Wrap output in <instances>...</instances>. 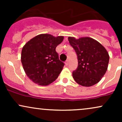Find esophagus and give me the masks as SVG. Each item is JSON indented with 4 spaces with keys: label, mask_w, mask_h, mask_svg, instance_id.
<instances>
[{
    "label": "esophagus",
    "mask_w": 122,
    "mask_h": 122,
    "mask_svg": "<svg viewBox=\"0 0 122 122\" xmlns=\"http://www.w3.org/2000/svg\"><path fill=\"white\" fill-rule=\"evenodd\" d=\"M68 64H69V61H68V60H66V61H65V65H68Z\"/></svg>",
    "instance_id": "obj_1"
}]
</instances>
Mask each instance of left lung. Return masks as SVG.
I'll return each mask as SVG.
<instances>
[{"label":"left lung","mask_w":122,"mask_h":122,"mask_svg":"<svg viewBox=\"0 0 122 122\" xmlns=\"http://www.w3.org/2000/svg\"><path fill=\"white\" fill-rule=\"evenodd\" d=\"M68 41L77 56L78 66L72 72L75 81L84 86L96 84L107 70L110 59L107 51L100 43L91 38L76 40L69 37Z\"/></svg>","instance_id":"1"}]
</instances>
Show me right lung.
Here are the masks:
<instances>
[{
	"instance_id": "obj_1",
	"label": "right lung",
	"mask_w": 122,
	"mask_h": 122,
	"mask_svg": "<svg viewBox=\"0 0 122 122\" xmlns=\"http://www.w3.org/2000/svg\"><path fill=\"white\" fill-rule=\"evenodd\" d=\"M62 36H37L23 47L21 62L27 76L35 83L47 85L55 81L64 63L59 60L56 48L62 42Z\"/></svg>"
}]
</instances>
